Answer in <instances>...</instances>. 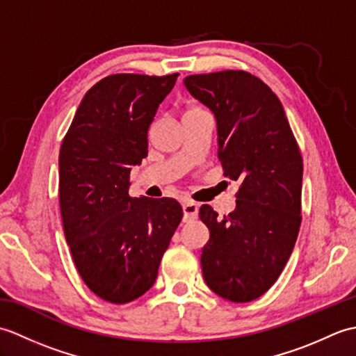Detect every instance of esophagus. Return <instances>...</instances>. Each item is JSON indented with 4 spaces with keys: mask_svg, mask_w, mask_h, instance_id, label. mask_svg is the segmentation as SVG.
I'll list each match as a JSON object with an SVG mask.
<instances>
[{
    "mask_svg": "<svg viewBox=\"0 0 356 356\" xmlns=\"http://www.w3.org/2000/svg\"><path fill=\"white\" fill-rule=\"evenodd\" d=\"M182 208H184V220H185V222L194 220V218L197 217V213H199L197 203H194V202H185Z\"/></svg>",
    "mask_w": 356,
    "mask_h": 356,
    "instance_id": "obj_1",
    "label": "esophagus"
}]
</instances>
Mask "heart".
<instances>
[{
    "mask_svg": "<svg viewBox=\"0 0 356 356\" xmlns=\"http://www.w3.org/2000/svg\"><path fill=\"white\" fill-rule=\"evenodd\" d=\"M194 111H202V108H200V107H197V105H190V107L186 108L185 115H188V113H194Z\"/></svg>",
    "mask_w": 356,
    "mask_h": 356,
    "instance_id": "b5f03b06",
    "label": "heart"
}]
</instances>
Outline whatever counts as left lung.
Listing matches in <instances>:
<instances>
[{"label":"left lung","mask_w":356,"mask_h":356,"mask_svg":"<svg viewBox=\"0 0 356 356\" xmlns=\"http://www.w3.org/2000/svg\"><path fill=\"white\" fill-rule=\"evenodd\" d=\"M184 84L214 113L225 176L240 180L223 218L202 205L209 240L202 249L208 287L234 303L261 297L282 274L301 225L303 159L277 95L254 74H191Z\"/></svg>","instance_id":"obj_1"}]
</instances>
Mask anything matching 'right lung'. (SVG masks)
Here are the masks:
<instances>
[{"instance_id": "add662e5", "label": "right lung", "mask_w": 356, "mask_h": 356, "mask_svg": "<svg viewBox=\"0 0 356 356\" xmlns=\"http://www.w3.org/2000/svg\"><path fill=\"white\" fill-rule=\"evenodd\" d=\"M179 73H119L81 101L59 151V207L81 278L125 305L145 293L182 220L170 197H130V171L148 154V128Z\"/></svg>"}]
</instances>
